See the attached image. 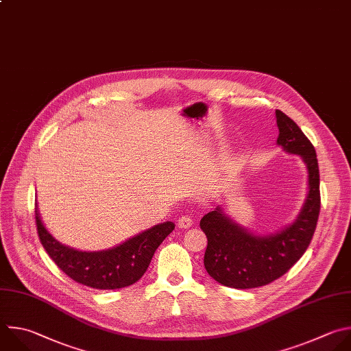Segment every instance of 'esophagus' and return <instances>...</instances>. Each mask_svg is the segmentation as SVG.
I'll return each instance as SVG.
<instances>
[{
    "label": "esophagus",
    "mask_w": 351,
    "mask_h": 351,
    "mask_svg": "<svg viewBox=\"0 0 351 351\" xmlns=\"http://www.w3.org/2000/svg\"><path fill=\"white\" fill-rule=\"evenodd\" d=\"M191 224H193V220H191V217H190L189 215H182V216H179V219H178V226H179L180 228H189Z\"/></svg>",
    "instance_id": "obj_1"
}]
</instances>
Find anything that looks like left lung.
<instances>
[{
  "instance_id": "1",
  "label": "left lung",
  "mask_w": 351,
  "mask_h": 351,
  "mask_svg": "<svg viewBox=\"0 0 351 351\" xmlns=\"http://www.w3.org/2000/svg\"><path fill=\"white\" fill-rule=\"evenodd\" d=\"M277 143L303 158L308 172V193L298 219L280 232L254 236L227 217L221 208L206 213L201 230L208 239L204 266L219 284L230 288H258L282 277L306 252L314 236L321 197L314 146L287 114L276 110Z\"/></svg>"
}]
</instances>
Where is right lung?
I'll return each mask as SVG.
<instances>
[{
    "instance_id": "obj_1",
    "label": "right lung",
    "mask_w": 351,
    "mask_h": 351,
    "mask_svg": "<svg viewBox=\"0 0 351 351\" xmlns=\"http://www.w3.org/2000/svg\"><path fill=\"white\" fill-rule=\"evenodd\" d=\"M34 213L40 241L55 265L75 282L95 289H119L141 280L156 250L175 228L172 221H165L115 248L82 252L56 241L43 224L37 208Z\"/></svg>"
}]
</instances>
